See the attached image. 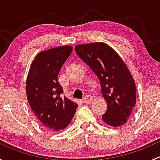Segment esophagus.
<instances>
[{
  "instance_id": "obj_1",
  "label": "esophagus",
  "mask_w": 160,
  "mask_h": 160,
  "mask_svg": "<svg viewBox=\"0 0 160 160\" xmlns=\"http://www.w3.org/2000/svg\"><path fill=\"white\" fill-rule=\"evenodd\" d=\"M92 101H93V97L90 94L86 95V96L83 98V102H84L85 104H90Z\"/></svg>"
}]
</instances>
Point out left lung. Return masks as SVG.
Masks as SVG:
<instances>
[{"mask_svg": "<svg viewBox=\"0 0 160 160\" xmlns=\"http://www.w3.org/2000/svg\"><path fill=\"white\" fill-rule=\"evenodd\" d=\"M75 51L99 79L108 104L102 115L104 123L113 127L125 125L136 102V86L123 59L104 42L77 45Z\"/></svg>", "mask_w": 160, "mask_h": 160, "instance_id": "8db88e82", "label": "left lung"}]
</instances>
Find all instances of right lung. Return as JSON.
I'll use <instances>...</instances> for the list:
<instances>
[{"label": "right lung", "mask_w": 160, "mask_h": 160, "mask_svg": "<svg viewBox=\"0 0 160 160\" xmlns=\"http://www.w3.org/2000/svg\"><path fill=\"white\" fill-rule=\"evenodd\" d=\"M72 47L63 46L42 51L31 64L26 80V95L31 109L44 128L57 132L70 125L78 104L62 97L58 82L61 67Z\"/></svg>", "instance_id": "right-lung-1"}]
</instances>
